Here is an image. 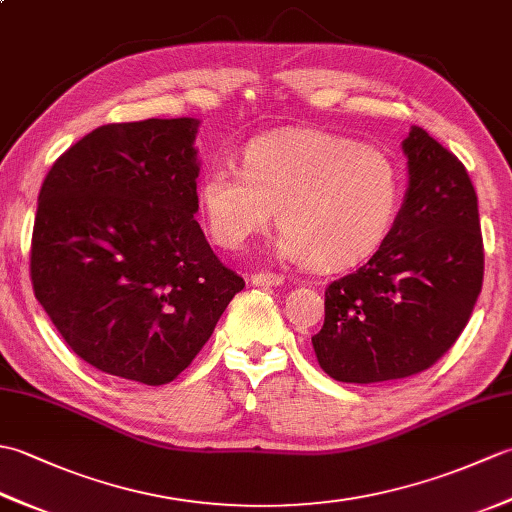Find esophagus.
I'll use <instances>...</instances> for the list:
<instances>
[{
	"label": "esophagus",
	"mask_w": 512,
	"mask_h": 512,
	"mask_svg": "<svg viewBox=\"0 0 512 512\" xmlns=\"http://www.w3.org/2000/svg\"><path fill=\"white\" fill-rule=\"evenodd\" d=\"M250 284L253 286H281L284 284V277L275 273H253L250 275Z\"/></svg>",
	"instance_id": "34e87169"
}]
</instances>
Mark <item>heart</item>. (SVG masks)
I'll return each instance as SVG.
<instances>
[{
  "label": "heart",
  "mask_w": 512,
  "mask_h": 512,
  "mask_svg": "<svg viewBox=\"0 0 512 512\" xmlns=\"http://www.w3.org/2000/svg\"><path fill=\"white\" fill-rule=\"evenodd\" d=\"M402 198V173L383 147L323 129H277L250 140L242 171L215 162L198 202L222 248H242L277 211L279 250L317 270L365 262L385 242Z\"/></svg>",
  "instance_id": "b5f03b06"
}]
</instances>
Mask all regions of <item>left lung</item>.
I'll return each mask as SVG.
<instances>
[{"label": "left lung", "mask_w": 512, "mask_h": 512, "mask_svg": "<svg viewBox=\"0 0 512 512\" xmlns=\"http://www.w3.org/2000/svg\"><path fill=\"white\" fill-rule=\"evenodd\" d=\"M407 191L367 264L325 290L312 336L325 374L372 385L420 374L458 341L482 290L477 193L462 162L422 127L402 140Z\"/></svg>", "instance_id": "left-lung-1"}]
</instances>
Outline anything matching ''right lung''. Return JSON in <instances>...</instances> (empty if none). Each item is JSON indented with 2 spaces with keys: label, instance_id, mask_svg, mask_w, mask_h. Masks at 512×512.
<instances>
[{
  "label": "right lung",
  "instance_id": "add662e5",
  "mask_svg": "<svg viewBox=\"0 0 512 512\" xmlns=\"http://www.w3.org/2000/svg\"><path fill=\"white\" fill-rule=\"evenodd\" d=\"M198 127L191 116L103 125L41 184L35 297L72 352L105 374L171 383L244 288L195 220Z\"/></svg>",
  "mask_w": 512,
  "mask_h": 512
}]
</instances>
